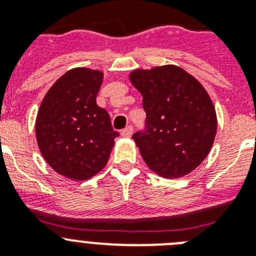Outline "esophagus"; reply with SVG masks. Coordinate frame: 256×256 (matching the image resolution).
<instances>
[{
	"label": "esophagus",
	"mask_w": 256,
	"mask_h": 256,
	"mask_svg": "<svg viewBox=\"0 0 256 256\" xmlns=\"http://www.w3.org/2000/svg\"><path fill=\"white\" fill-rule=\"evenodd\" d=\"M132 133H133L132 126H128L126 128H124V130H122V136H123V137H130Z\"/></svg>",
	"instance_id": "1"
}]
</instances>
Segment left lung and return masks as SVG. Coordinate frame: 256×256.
<instances>
[{"instance_id":"obj_1","label":"left lung","mask_w":256,"mask_h":256,"mask_svg":"<svg viewBox=\"0 0 256 256\" xmlns=\"http://www.w3.org/2000/svg\"><path fill=\"white\" fill-rule=\"evenodd\" d=\"M130 80L144 97L146 130L132 138L144 162L165 178L191 173L216 138V108L206 90L177 65L136 69Z\"/></svg>"}]
</instances>
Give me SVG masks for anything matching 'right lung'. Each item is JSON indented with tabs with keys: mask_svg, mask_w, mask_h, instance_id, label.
<instances>
[{
	"mask_svg": "<svg viewBox=\"0 0 256 256\" xmlns=\"http://www.w3.org/2000/svg\"><path fill=\"white\" fill-rule=\"evenodd\" d=\"M104 73L88 68L68 70L42 100L36 119L40 154L56 173L90 180L105 168L119 133L96 104Z\"/></svg>",
	"mask_w": 256,
	"mask_h": 256,
	"instance_id": "right-lung-1",
	"label": "right lung"
}]
</instances>
